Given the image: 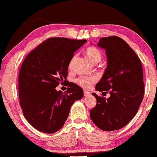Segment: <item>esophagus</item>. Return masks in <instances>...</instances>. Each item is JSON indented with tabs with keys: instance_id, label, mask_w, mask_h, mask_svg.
Masks as SVG:
<instances>
[{
	"instance_id": "esophagus-1",
	"label": "esophagus",
	"mask_w": 157,
	"mask_h": 157,
	"mask_svg": "<svg viewBox=\"0 0 157 157\" xmlns=\"http://www.w3.org/2000/svg\"><path fill=\"white\" fill-rule=\"evenodd\" d=\"M83 95H84V96H88V95H90V93L88 92V90H83Z\"/></svg>"
}]
</instances>
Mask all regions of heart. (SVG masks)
<instances>
[{
    "label": "heart",
    "instance_id": "heart-1",
    "mask_svg": "<svg viewBox=\"0 0 157 157\" xmlns=\"http://www.w3.org/2000/svg\"><path fill=\"white\" fill-rule=\"evenodd\" d=\"M86 54L90 62L94 63L99 62L102 57L101 51L95 47H88L86 49ZM75 58L76 56H74L71 60L70 61L69 67H71V66L73 65ZM95 81H96V78L95 76H81L76 79V83L83 88H88Z\"/></svg>",
    "mask_w": 157,
    "mask_h": 157
}]
</instances>
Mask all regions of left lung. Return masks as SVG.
Returning <instances> with one entry per match:
<instances>
[{
    "instance_id": "1",
    "label": "left lung",
    "mask_w": 157,
    "mask_h": 157,
    "mask_svg": "<svg viewBox=\"0 0 157 157\" xmlns=\"http://www.w3.org/2000/svg\"><path fill=\"white\" fill-rule=\"evenodd\" d=\"M98 46L105 49V73L95 90L110 94L108 98L94 93L96 105L90 117L103 131L121 129L137 114L144 94L142 63L125 41L117 36L102 37Z\"/></svg>"
}]
</instances>
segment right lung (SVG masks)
Listing matches in <instances>:
<instances>
[{"label": "right lung", "mask_w": 157, "mask_h": 157, "mask_svg": "<svg viewBox=\"0 0 157 157\" xmlns=\"http://www.w3.org/2000/svg\"><path fill=\"white\" fill-rule=\"evenodd\" d=\"M86 40L52 37L29 52L18 78L20 103L25 119L33 128L54 133L62 128L71 105L83 96V89L70 82L66 93L56 90L66 81L74 52Z\"/></svg>", "instance_id": "add662e5"}]
</instances>
